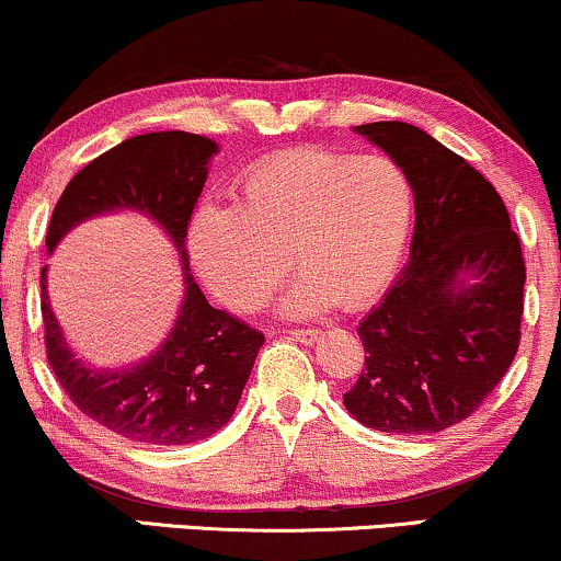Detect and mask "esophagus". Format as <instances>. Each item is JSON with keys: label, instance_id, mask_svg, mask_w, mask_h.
Listing matches in <instances>:
<instances>
[{"label": "esophagus", "instance_id": "34e87169", "mask_svg": "<svg viewBox=\"0 0 561 561\" xmlns=\"http://www.w3.org/2000/svg\"><path fill=\"white\" fill-rule=\"evenodd\" d=\"M289 336L295 339V342H302V344H313L318 336H321V331L318 329H293L289 331Z\"/></svg>", "mask_w": 561, "mask_h": 561}]
</instances>
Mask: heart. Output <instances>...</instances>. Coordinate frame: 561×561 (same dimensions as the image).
I'll return each mask as SVG.
<instances>
[{"label":"heart","instance_id":"b5f03b06","mask_svg":"<svg viewBox=\"0 0 561 561\" xmlns=\"http://www.w3.org/2000/svg\"><path fill=\"white\" fill-rule=\"evenodd\" d=\"M414 219L407 173L380 154L279 152L238 183L232 207H202L188 253L211 295L238 313L264 305L293 266L287 310L363 308L393 279Z\"/></svg>","mask_w":561,"mask_h":561}]
</instances>
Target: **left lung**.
<instances>
[{"mask_svg":"<svg viewBox=\"0 0 561 561\" xmlns=\"http://www.w3.org/2000/svg\"><path fill=\"white\" fill-rule=\"evenodd\" d=\"M414 191L411 261L359 323L365 370L344 407L365 427L432 435L469 420L520 344L526 261L505 202L477 168L403 122L357 126ZM478 276L466 286L460 275Z\"/></svg>","mask_w":561,"mask_h":561,"instance_id":"left-lung-1","label":"left lung"}]
</instances>
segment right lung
Masks as SVG:
<instances>
[{
  "mask_svg": "<svg viewBox=\"0 0 561 561\" xmlns=\"http://www.w3.org/2000/svg\"><path fill=\"white\" fill-rule=\"evenodd\" d=\"M211 139L188 131L139 134L88 162L56 202L46 248L77 222L111 209H139L158 219L188 264L186 236L207 181ZM46 359L69 399L92 422L147 445H186L228 424L264 344V333L228 310L211 308L194 276L173 331L145 365L98 373L77 363L46 300L41 272Z\"/></svg>",
  "mask_w": 561,
  "mask_h": 561,
  "instance_id": "add662e5",
  "label": "right lung"
}]
</instances>
